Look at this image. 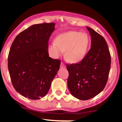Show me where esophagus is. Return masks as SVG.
Returning a JSON list of instances; mask_svg holds the SVG:
<instances>
[{
	"label": "esophagus",
	"instance_id": "esophagus-1",
	"mask_svg": "<svg viewBox=\"0 0 122 122\" xmlns=\"http://www.w3.org/2000/svg\"><path fill=\"white\" fill-rule=\"evenodd\" d=\"M60 67H61V68L65 67V65L64 63H62V62H61V64H60Z\"/></svg>",
	"mask_w": 122,
	"mask_h": 122
}]
</instances>
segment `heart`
Returning a JSON list of instances; mask_svg holds the SVG:
<instances>
[{
    "instance_id": "b5f03b06",
    "label": "heart",
    "mask_w": 122,
    "mask_h": 122,
    "mask_svg": "<svg viewBox=\"0 0 122 122\" xmlns=\"http://www.w3.org/2000/svg\"><path fill=\"white\" fill-rule=\"evenodd\" d=\"M56 42L48 44L49 54L57 58L65 51V59L70 63H77L84 58L89 45L87 34L77 31H70L58 35Z\"/></svg>"
}]
</instances>
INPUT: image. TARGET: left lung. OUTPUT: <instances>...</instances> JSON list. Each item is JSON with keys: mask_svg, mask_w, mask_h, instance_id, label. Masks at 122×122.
I'll return each mask as SVG.
<instances>
[{"mask_svg": "<svg viewBox=\"0 0 122 122\" xmlns=\"http://www.w3.org/2000/svg\"><path fill=\"white\" fill-rule=\"evenodd\" d=\"M91 47L81 62L66 65L67 85L72 95L81 100L92 98L104 89L111 68V54L105 39L87 27Z\"/></svg>", "mask_w": 122, "mask_h": 122, "instance_id": "8db88e82", "label": "left lung"}]
</instances>
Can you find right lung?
<instances>
[{
    "instance_id": "obj_1",
    "label": "right lung",
    "mask_w": 122,
    "mask_h": 122,
    "mask_svg": "<svg viewBox=\"0 0 122 122\" xmlns=\"http://www.w3.org/2000/svg\"><path fill=\"white\" fill-rule=\"evenodd\" d=\"M55 24H34L18 34L10 49L8 68L15 90L30 100L44 97L60 68L49 57L48 41Z\"/></svg>"
}]
</instances>
